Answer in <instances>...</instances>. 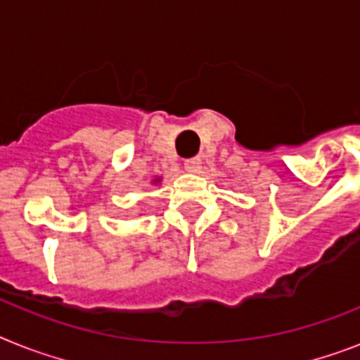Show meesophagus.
Masks as SVG:
<instances>
[{
    "instance_id": "esophagus-1",
    "label": "esophagus",
    "mask_w": 360,
    "mask_h": 360,
    "mask_svg": "<svg viewBox=\"0 0 360 360\" xmlns=\"http://www.w3.org/2000/svg\"><path fill=\"white\" fill-rule=\"evenodd\" d=\"M185 168L188 172H198L201 168V159L199 157H194V159H186Z\"/></svg>"
}]
</instances>
